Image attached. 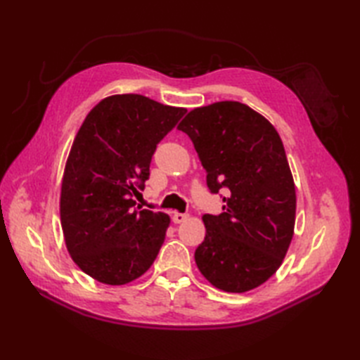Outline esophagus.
I'll return each mask as SVG.
<instances>
[{"instance_id": "1", "label": "esophagus", "mask_w": 360, "mask_h": 360, "mask_svg": "<svg viewBox=\"0 0 360 360\" xmlns=\"http://www.w3.org/2000/svg\"><path fill=\"white\" fill-rule=\"evenodd\" d=\"M172 219H173V223H176V224H181V223H184V221H187V219H188V215H187V213L174 212Z\"/></svg>"}]
</instances>
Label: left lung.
Here are the masks:
<instances>
[{
  "label": "left lung",
  "instance_id": "8db88e82",
  "mask_svg": "<svg viewBox=\"0 0 360 360\" xmlns=\"http://www.w3.org/2000/svg\"><path fill=\"white\" fill-rule=\"evenodd\" d=\"M192 139L223 213L204 215L198 269L226 292H246L277 272L295 224V186L285 147L269 120L240 102L190 111L178 127Z\"/></svg>",
  "mask_w": 360,
  "mask_h": 360
}]
</instances>
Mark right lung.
Here are the masks:
<instances>
[{"mask_svg":"<svg viewBox=\"0 0 360 360\" xmlns=\"http://www.w3.org/2000/svg\"><path fill=\"white\" fill-rule=\"evenodd\" d=\"M186 108L141 94L110 96L88 112L66 160L60 219L74 263L119 286L150 269L170 217L136 207L158 143Z\"/></svg>","mask_w":360,"mask_h":360,"instance_id":"1","label":"right lung"}]
</instances>
